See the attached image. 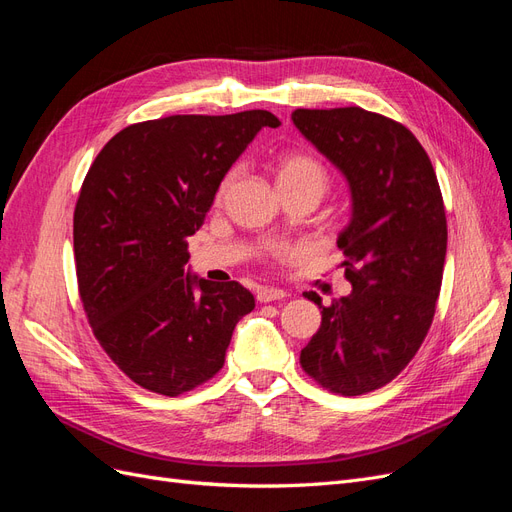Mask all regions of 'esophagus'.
<instances>
[{
	"label": "esophagus",
	"instance_id": "34e87169",
	"mask_svg": "<svg viewBox=\"0 0 512 512\" xmlns=\"http://www.w3.org/2000/svg\"><path fill=\"white\" fill-rule=\"evenodd\" d=\"M286 297V292L282 288H273V286H265V288H258L256 292V299L260 303H269V301H280Z\"/></svg>",
	"mask_w": 512,
	"mask_h": 512
}]
</instances>
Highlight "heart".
<instances>
[{"instance_id":"obj_1","label":"heart","mask_w":512,"mask_h":512,"mask_svg":"<svg viewBox=\"0 0 512 512\" xmlns=\"http://www.w3.org/2000/svg\"><path fill=\"white\" fill-rule=\"evenodd\" d=\"M239 177V166H232L230 170H226V175L222 177L220 185H218V203L228 196V192L232 190ZM275 177H277V185L280 190H290L297 188V185H305V183H316L324 190L327 188V170L324 166L309 153H301V151H292V153H284V156L277 160L275 164ZM294 254V247L288 245H271L267 250V258H286Z\"/></svg>"}]
</instances>
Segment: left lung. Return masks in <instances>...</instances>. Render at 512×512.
Wrapping results in <instances>:
<instances>
[{"mask_svg":"<svg viewBox=\"0 0 512 512\" xmlns=\"http://www.w3.org/2000/svg\"><path fill=\"white\" fill-rule=\"evenodd\" d=\"M294 126L346 175L352 220L339 235L352 292L322 305L301 367L354 397L397 378L425 342L440 297L446 213L436 170L399 121L361 106L297 108Z\"/></svg>","mask_w":512,"mask_h":512,"instance_id":"obj_1","label":"left lung"}]
</instances>
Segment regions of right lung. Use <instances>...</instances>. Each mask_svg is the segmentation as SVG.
Here are the masks:
<instances>
[{
	"label": "right lung",
	"instance_id": "right-lung-1",
	"mask_svg": "<svg viewBox=\"0 0 512 512\" xmlns=\"http://www.w3.org/2000/svg\"><path fill=\"white\" fill-rule=\"evenodd\" d=\"M265 126L280 119L243 111L132 123L87 170L74 209L85 316L111 361L151 393L177 397L211 380L254 309L239 282L198 280L183 265L226 170Z\"/></svg>",
	"mask_w": 512,
	"mask_h": 512
}]
</instances>
